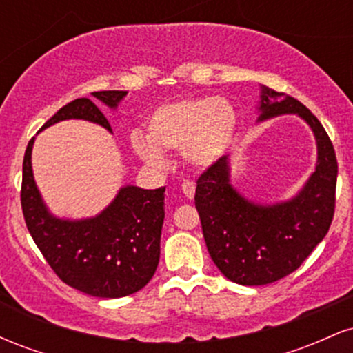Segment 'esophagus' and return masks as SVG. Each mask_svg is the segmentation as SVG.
<instances>
[{
    "label": "esophagus",
    "instance_id": "34e87169",
    "mask_svg": "<svg viewBox=\"0 0 353 353\" xmlns=\"http://www.w3.org/2000/svg\"><path fill=\"white\" fill-rule=\"evenodd\" d=\"M182 192H184V196L188 197V199H192L194 194H196V184H194L192 181H184L181 185Z\"/></svg>",
    "mask_w": 353,
    "mask_h": 353
}]
</instances>
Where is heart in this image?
<instances>
[{"label": "heart", "mask_w": 353, "mask_h": 353, "mask_svg": "<svg viewBox=\"0 0 353 353\" xmlns=\"http://www.w3.org/2000/svg\"><path fill=\"white\" fill-rule=\"evenodd\" d=\"M236 111L228 99L192 98L157 108L148 121V141L136 137L144 161L159 164L163 152L182 151L190 165L208 168L224 156L236 132Z\"/></svg>", "instance_id": "obj_1"}]
</instances>
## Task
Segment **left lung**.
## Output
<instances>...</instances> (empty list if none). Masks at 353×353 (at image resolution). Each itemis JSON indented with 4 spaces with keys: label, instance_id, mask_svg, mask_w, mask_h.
<instances>
[{
    "label": "left lung",
    "instance_id": "8db88e82",
    "mask_svg": "<svg viewBox=\"0 0 353 353\" xmlns=\"http://www.w3.org/2000/svg\"><path fill=\"white\" fill-rule=\"evenodd\" d=\"M259 121L299 114L317 139V168L299 196L277 205L249 202L229 184L228 156L197 179L196 209L214 264L229 281L265 285L292 274L329 232L335 212L337 157L329 134L301 101L262 88Z\"/></svg>",
    "mask_w": 353,
    "mask_h": 353
}]
</instances>
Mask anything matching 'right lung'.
Wrapping results in <instances>:
<instances>
[{"mask_svg": "<svg viewBox=\"0 0 353 353\" xmlns=\"http://www.w3.org/2000/svg\"><path fill=\"white\" fill-rule=\"evenodd\" d=\"M125 94L92 92L109 108H116ZM64 119H86L111 131L106 116L88 98L68 103L41 129ZM33 143L31 137L23 159L21 209L34 244L54 274L92 297L117 299L143 289L159 264L165 189L125 185L99 216L84 221L56 219L48 212L34 184Z\"/></svg>", "mask_w": 353, "mask_h": 353, "instance_id": "obj_1", "label": "right lung"}]
</instances>
